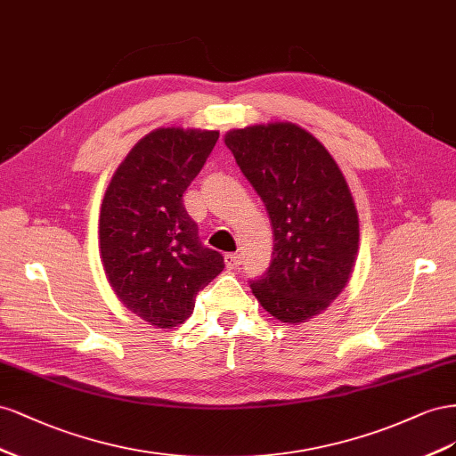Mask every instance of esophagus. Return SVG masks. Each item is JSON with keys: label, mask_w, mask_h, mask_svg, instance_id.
Here are the masks:
<instances>
[{"label": "esophagus", "mask_w": 456, "mask_h": 456, "mask_svg": "<svg viewBox=\"0 0 456 456\" xmlns=\"http://www.w3.org/2000/svg\"><path fill=\"white\" fill-rule=\"evenodd\" d=\"M242 264V257L239 254H227L225 256V265L229 269H237Z\"/></svg>", "instance_id": "1"}]
</instances>
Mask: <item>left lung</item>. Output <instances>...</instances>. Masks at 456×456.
Segmentation results:
<instances>
[{"mask_svg": "<svg viewBox=\"0 0 456 456\" xmlns=\"http://www.w3.org/2000/svg\"><path fill=\"white\" fill-rule=\"evenodd\" d=\"M225 145L262 197L273 259L250 284L275 319L297 324L322 314L347 284L359 248V217L347 181L307 129L269 122L231 129Z\"/></svg>", "mask_w": 456, "mask_h": 456, "instance_id": "obj_1", "label": "left lung"}]
</instances>
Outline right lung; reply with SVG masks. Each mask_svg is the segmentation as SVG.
<instances>
[{
  "mask_svg": "<svg viewBox=\"0 0 456 456\" xmlns=\"http://www.w3.org/2000/svg\"><path fill=\"white\" fill-rule=\"evenodd\" d=\"M217 137L216 129H154L127 152L101 204L105 275L118 300L156 329L185 322L194 297L225 267L183 206Z\"/></svg>",
  "mask_w": 456,
  "mask_h": 456,
  "instance_id": "right-lung-1",
  "label": "right lung"
}]
</instances>
